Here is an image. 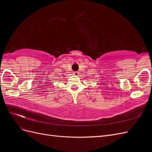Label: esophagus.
I'll list each match as a JSON object with an SVG mask.
<instances>
[{
	"label": "esophagus",
	"mask_w": 152,
	"mask_h": 152,
	"mask_svg": "<svg viewBox=\"0 0 152 152\" xmlns=\"http://www.w3.org/2000/svg\"><path fill=\"white\" fill-rule=\"evenodd\" d=\"M73 74L75 76H78V75H79V73L78 72H73Z\"/></svg>",
	"instance_id": "1"
}]
</instances>
